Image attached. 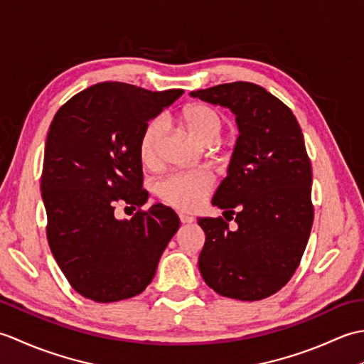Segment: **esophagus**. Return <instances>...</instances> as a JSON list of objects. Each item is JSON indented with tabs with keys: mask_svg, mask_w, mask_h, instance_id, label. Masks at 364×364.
Segmentation results:
<instances>
[{
	"mask_svg": "<svg viewBox=\"0 0 364 364\" xmlns=\"http://www.w3.org/2000/svg\"><path fill=\"white\" fill-rule=\"evenodd\" d=\"M180 220L181 223H192L194 222V218H191V215H186V214H180Z\"/></svg>",
	"mask_w": 364,
	"mask_h": 364,
	"instance_id": "34e87169",
	"label": "esophagus"
}]
</instances>
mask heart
<instances>
[{
    "mask_svg": "<svg viewBox=\"0 0 364 364\" xmlns=\"http://www.w3.org/2000/svg\"><path fill=\"white\" fill-rule=\"evenodd\" d=\"M183 122L191 134L202 144L215 142L222 133L223 120L214 107L197 103L183 111ZM164 134V120L151 119L139 139V156L145 166H151L158 156V146ZM213 189V176L205 170L170 175L158 184L159 197L181 211H194L203 203Z\"/></svg>",
    "mask_w": 364,
    "mask_h": 364,
    "instance_id": "b5f03b06",
    "label": "heart"
}]
</instances>
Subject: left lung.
I'll return each instance as SVG.
<instances>
[{"label": "left lung", "instance_id": "left-lung-1", "mask_svg": "<svg viewBox=\"0 0 364 364\" xmlns=\"http://www.w3.org/2000/svg\"><path fill=\"white\" fill-rule=\"evenodd\" d=\"M191 97L228 107L239 129L227 176L211 200L223 215H236L237 230L222 218L197 220L206 236L200 274L223 297L266 299L296 272L313 225L304 134L289 107L253 82L220 84Z\"/></svg>", "mask_w": 364, "mask_h": 364}]
</instances>
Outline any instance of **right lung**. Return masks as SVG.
<instances>
[{"instance_id":"right-lung-1","label":"right lung","mask_w":364,"mask_h":364,"mask_svg":"<svg viewBox=\"0 0 364 364\" xmlns=\"http://www.w3.org/2000/svg\"><path fill=\"white\" fill-rule=\"evenodd\" d=\"M183 90L151 92L102 82L72 97L54 115L46 136L42 198L54 259L82 297L109 304L141 294L153 280L162 252L180 228L164 205L114 215L115 203L141 208L139 139L146 123Z\"/></svg>"}]
</instances>
